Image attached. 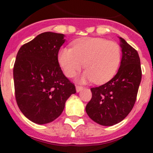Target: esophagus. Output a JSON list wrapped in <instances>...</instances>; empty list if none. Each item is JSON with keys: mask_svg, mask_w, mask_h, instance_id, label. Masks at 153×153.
<instances>
[{"mask_svg": "<svg viewBox=\"0 0 153 153\" xmlns=\"http://www.w3.org/2000/svg\"><path fill=\"white\" fill-rule=\"evenodd\" d=\"M83 88V86H79V85H76V92H79Z\"/></svg>", "mask_w": 153, "mask_h": 153, "instance_id": "esophagus-1", "label": "esophagus"}]
</instances>
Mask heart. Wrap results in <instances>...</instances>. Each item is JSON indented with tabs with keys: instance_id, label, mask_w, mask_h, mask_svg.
Instances as JSON below:
<instances>
[{
	"instance_id": "obj_1",
	"label": "heart",
	"mask_w": 153,
	"mask_h": 153,
	"mask_svg": "<svg viewBox=\"0 0 153 153\" xmlns=\"http://www.w3.org/2000/svg\"><path fill=\"white\" fill-rule=\"evenodd\" d=\"M121 47L117 42L97 37H85L75 42L74 47H63L58 60L67 76L72 77L82 69V80L103 83L113 76L121 61Z\"/></svg>"
}]
</instances>
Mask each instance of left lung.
<instances>
[{
	"instance_id": "obj_1",
	"label": "left lung",
	"mask_w": 153,
	"mask_h": 153,
	"mask_svg": "<svg viewBox=\"0 0 153 153\" xmlns=\"http://www.w3.org/2000/svg\"><path fill=\"white\" fill-rule=\"evenodd\" d=\"M120 38L122 60L117 74L110 80L90 89L92 98L86 106L91 120L102 126H113L128 116L136 102L142 79L137 51Z\"/></svg>"
}]
</instances>
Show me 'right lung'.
Listing matches in <instances>:
<instances>
[{
    "mask_svg": "<svg viewBox=\"0 0 153 153\" xmlns=\"http://www.w3.org/2000/svg\"><path fill=\"white\" fill-rule=\"evenodd\" d=\"M63 37V33H42L17 52L13 71L15 99L23 114L35 123L56 120L76 92L58 62Z\"/></svg>",
    "mask_w": 153,
    "mask_h": 153,
    "instance_id": "obj_1",
    "label": "right lung"
}]
</instances>
